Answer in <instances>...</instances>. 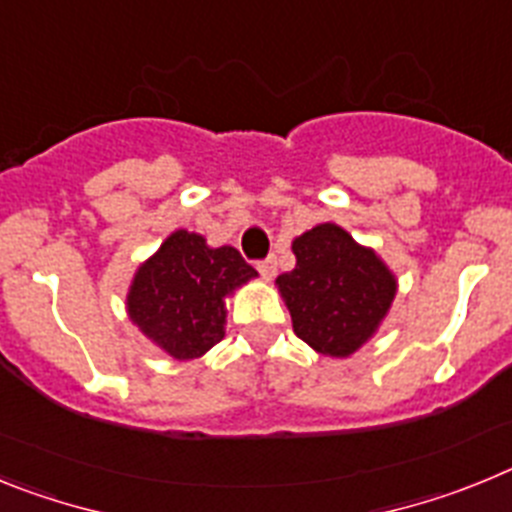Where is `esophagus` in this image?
Listing matches in <instances>:
<instances>
[{"label":"esophagus","mask_w":512,"mask_h":512,"mask_svg":"<svg viewBox=\"0 0 512 512\" xmlns=\"http://www.w3.org/2000/svg\"><path fill=\"white\" fill-rule=\"evenodd\" d=\"M259 274L264 279H274V274H277V259H274V256H266L264 261H259Z\"/></svg>","instance_id":"1"}]
</instances>
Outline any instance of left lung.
Masks as SVG:
<instances>
[{"label": "left lung", "mask_w": 512, "mask_h": 512, "mask_svg": "<svg viewBox=\"0 0 512 512\" xmlns=\"http://www.w3.org/2000/svg\"><path fill=\"white\" fill-rule=\"evenodd\" d=\"M295 269L277 277L297 336L318 354L348 359L374 338L397 295V277L336 223L292 241Z\"/></svg>", "instance_id": "obj_1"}]
</instances>
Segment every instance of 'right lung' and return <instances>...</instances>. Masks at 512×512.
<instances>
[{
	"label": "right lung",
	"mask_w": 512,
	"mask_h": 512,
	"mask_svg": "<svg viewBox=\"0 0 512 512\" xmlns=\"http://www.w3.org/2000/svg\"><path fill=\"white\" fill-rule=\"evenodd\" d=\"M256 277L233 246L212 248L205 235L174 230L135 271L128 318L171 359H200L225 338V300Z\"/></svg>",
	"instance_id": "obj_1"
}]
</instances>
